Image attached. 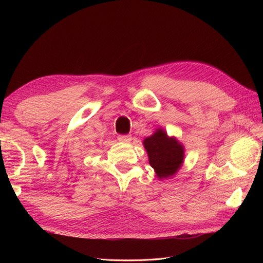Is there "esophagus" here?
Here are the masks:
<instances>
[{"label": "esophagus", "mask_w": 263, "mask_h": 263, "mask_svg": "<svg viewBox=\"0 0 263 263\" xmlns=\"http://www.w3.org/2000/svg\"><path fill=\"white\" fill-rule=\"evenodd\" d=\"M118 140L122 141V142H129L132 140V136L130 135H119L118 136Z\"/></svg>", "instance_id": "1"}]
</instances>
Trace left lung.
Masks as SVG:
<instances>
[{
	"instance_id": "1",
	"label": "left lung",
	"mask_w": 263,
	"mask_h": 263,
	"mask_svg": "<svg viewBox=\"0 0 263 263\" xmlns=\"http://www.w3.org/2000/svg\"><path fill=\"white\" fill-rule=\"evenodd\" d=\"M149 163L155 169L159 179L174 176L181 168L184 159V147L174 137L159 128L144 140Z\"/></svg>"
}]
</instances>
